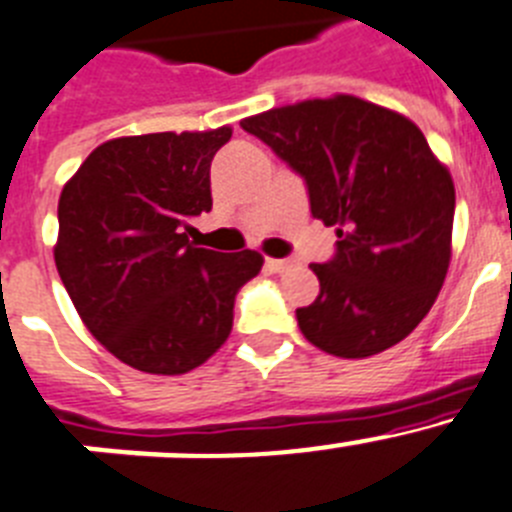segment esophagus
<instances>
[{
  "mask_svg": "<svg viewBox=\"0 0 512 512\" xmlns=\"http://www.w3.org/2000/svg\"><path fill=\"white\" fill-rule=\"evenodd\" d=\"M265 265L273 270V273H283V270H288L290 267V260H278V257H267Z\"/></svg>",
  "mask_w": 512,
  "mask_h": 512,
  "instance_id": "1",
  "label": "esophagus"
}]
</instances>
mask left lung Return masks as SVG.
I'll return each mask as SVG.
<instances>
[{
	"instance_id": "8db88e82",
	"label": "left lung",
	"mask_w": 512,
	"mask_h": 512,
	"mask_svg": "<svg viewBox=\"0 0 512 512\" xmlns=\"http://www.w3.org/2000/svg\"><path fill=\"white\" fill-rule=\"evenodd\" d=\"M306 178L311 214L336 227L334 260L313 262L319 296L301 334L362 359L423 321L451 260L454 181L416 124L352 94L306 99L242 119Z\"/></svg>"
}]
</instances>
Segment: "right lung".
Listing matches in <instances>:
<instances>
[{
	"mask_svg": "<svg viewBox=\"0 0 512 512\" xmlns=\"http://www.w3.org/2000/svg\"><path fill=\"white\" fill-rule=\"evenodd\" d=\"M232 127L153 132L99 145L58 199V275L86 329L124 365L183 375L227 342L237 290L262 270L255 250L188 242L211 211L209 168Z\"/></svg>",
	"mask_w": 512,
	"mask_h": 512,
	"instance_id": "right-lung-1",
	"label": "right lung"
}]
</instances>
